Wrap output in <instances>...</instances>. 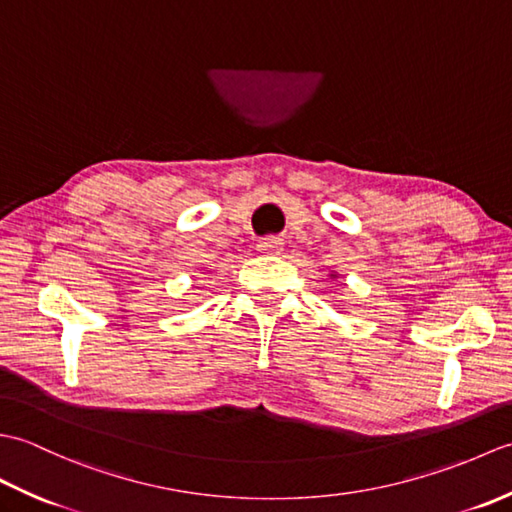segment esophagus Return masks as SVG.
Wrapping results in <instances>:
<instances>
[{"label":"esophagus","instance_id":"1","mask_svg":"<svg viewBox=\"0 0 512 512\" xmlns=\"http://www.w3.org/2000/svg\"><path fill=\"white\" fill-rule=\"evenodd\" d=\"M281 246H284L281 237H262L257 244V248L262 250V253H279Z\"/></svg>","mask_w":512,"mask_h":512}]
</instances>
